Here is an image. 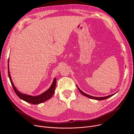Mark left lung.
Returning <instances> with one entry per match:
<instances>
[{"instance_id":"obj_1","label":"left lung","mask_w":134,"mask_h":134,"mask_svg":"<svg viewBox=\"0 0 134 134\" xmlns=\"http://www.w3.org/2000/svg\"><path fill=\"white\" fill-rule=\"evenodd\" d=\"M77 87H78V90H79V91H80V92L82 95H83L84 96H86V97H88V98H91V99H96V100H104V99H107V98H110V97H112V96H114L115 94H116V93H114V94H111V95H109V96H106V97H96L91 96H90V95H88V94H87L86 93L83 92L81 90H80V88H79V87H78V86H77Z\"/></svg>"}]
</instances>
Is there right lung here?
I'll return each instance as SVG.
<instances>
[{"instance_id":"1","label":"right lung","mask_w":134,"mask_h":134,"mask_svg":"<svg viewBox=\"0 0 134 134\" xmlns=\"http://www.w3.org/2000/svg\"><path fill=\"white\" fill-rule=\"evenodd\" d=\"M9 61V58L8 62ZM9 66V63H8V75H9V77L11 83L14 91H15L16 94L17 95V96L20 98V99H22L27 103H31V104H40V103H42L44 102L47 101V100L50 99V98L52 97V96L53 95V94L54 93L55 88L56 87V78H55L54 79V80L53 81V83L52 84L51 86L49 87V88L47 91H46V92H44L43 93H42L41 94H40L39 96H29L27 94H25L21 93L20 92H19V91L17 90V88H16L15 85H14V84H13V83L12 81L11 78Z\"/></svg>"}]
</instances>
